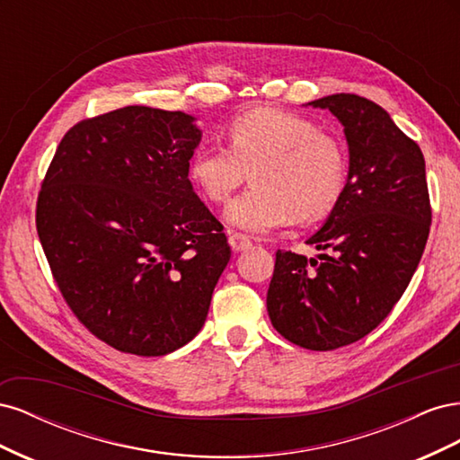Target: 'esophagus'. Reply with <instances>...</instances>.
I'll return each mask as SVG.
<instances>
[{
    "label": "esophagus",
    "instance_id": "34e87169",
    "mask_svg": "<svg viewBox=\"0 0 460 460\" xmlns=\"http://www.w3.org/2000/svg\"><path fill=\"white\" fill-rule=\"evenodd\" d=\"M228 242H230V247L234 249V252H245V249H249V247L253 245L252 240H249L247 235H243L240 232H232Z\"/></svg>",
    "mask_w": 460,
    "mask_h": 460
}]
</instances>
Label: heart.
Listing matches in <instances>:
<instances>
[{
    "mask_svg": "<svg viewBox=\"0 0 460 460\" xmlns=\"http://www.w3.org/2000/svg\"><path fill=\"white\" fill-rule=\"evenodd\" d=\"M227 146L203 144L191 153L188 174L201 196L225 203L253 171L252 190L225 211L230 226L267 234L326 218L347 182L341 144L309 119L280 109H255L226 128Z\"/></svg>",
    "mask_w": 460,
    "mask_h": 460,
    "instance_id": "heart-1",
    "label": "heart"
}]
</instances>
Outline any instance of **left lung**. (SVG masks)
<instances>
[{
	"mask_svg": "<svg viewBox=\"0 0 460 460\" xmlns=\"http://www.w3.org/2000/svg\"><path fill=\"white\" fill-rule=\"evenodd\" d=\"M336 117L349 171L336 208L307 240V259L278 252L267 294L272 326L311 351L358 341L392 313L419 267L431 208L420 147L387 111L353 93L309 102Z\"/></svg>",
	"mask_w": 460,
	"mask_h": 460,
	"instance_id": "obj_1",
	"label": "left lung"
}]
</instances>
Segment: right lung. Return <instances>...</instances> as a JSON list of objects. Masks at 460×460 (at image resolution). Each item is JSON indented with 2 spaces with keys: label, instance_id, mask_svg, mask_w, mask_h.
I'll return each mask as SVG.
<instances>
[{
  "label": "right lung",
  "instance_id": "add662e5",
  "mask_svg": "<svg viewBox=\"0 0 460 460\" xmlns=\"http://www.w3.org/2000/svg\"><path fill=\"white\" fill-rule=\"evenodd\" d=\"M196 117L128 105L65 134L36 228L68 307L119 351L161 357L198 336L230 261L193 191Z\"/></svg>",
  "mask_w": 460,
  "mask_h": 460
}]
</instances>
